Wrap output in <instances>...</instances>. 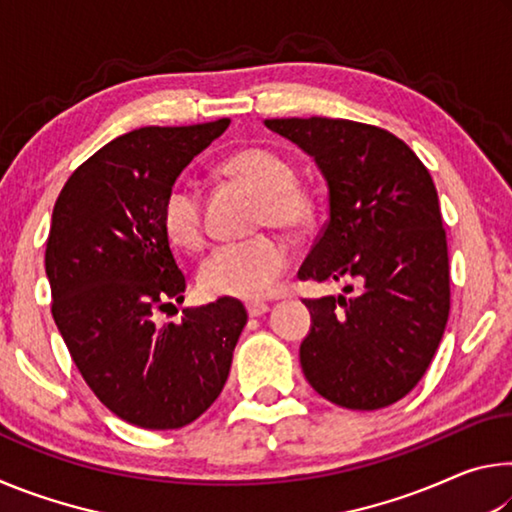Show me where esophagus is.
I'll return each mask as SVG.
<instances>
[{
  "instance_id": "34e87169",
  "label": "esophagus",
  "mask_w": 512,
  "mask_h": 512,
  "mask_svg": "<svg viewBox=\"0 0 512 512\" xmlns=\"http://www.w3.org/2000/svg\"><path fill=\"white\" fill-rule=\"evenodd\" d=\"M268 309H271V307H268L266 302H248V316H250V318L264 316Z\"/></svg>"
}]
</instances>
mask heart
Instances as JSON below:
<instances>
[{
	"instance_id": "obj_1",
	"label": "heart",
	"mask_w": 512,
	"mask_h": 512,
	"mask_svg": "<svg viewBox=\"0 0 512 512\" xmlns=\"http://www.w3.org/2000/svg\"><path fill=\"white\" fill-rule=\"evenodd\" d=\"M223 171L262 198L259 219L280 228H296L309 214L305 194L296 187L291 164L271 149L250 146L232 153ZM162 221L169 237L194 248L203 241V198L189 180H176L162 203ZM289 266V248L275 237L230 241L212 250L201 266V287L210 296L257 300L273 291Z\"/></svg>"
}]
</instances>
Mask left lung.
<instances>
[{
	"label": "left lung",
	"instance_id": "8db88e82",
	"mask_svg": "<svg viewBox=\"0 0 512 512\" xmlns=\"http://www.w3.org/2000/svg\"><path fill=\"white\" fill-rule=\"evenodd\" d=\"M314 158L329 219L302 262L311 282L354 280L305 300L300 366L325 400L354 411L393 404L427 372L449 316V259L436 185L400 137L350 119H264Z\"/></svg>",
	"mask_w": 512,
	"mask_h": 512
}]
</instances>
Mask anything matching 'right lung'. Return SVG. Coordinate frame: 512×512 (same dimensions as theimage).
I'll return each instance as SVG.
<instances>
[{
  "instance_id": "add662e5",
  "label": "right lung",
  "mask_w": 512,
  "mask_h": 512,
  "mask_svg": "<svg viewBox=\"0 0 512 512\" xmlns=\"http://www.w3.org/2000/svg\"><path fill=\"white\" fill-rule=\"evenodd\" d=\"M228 126L121 135L69 176L51 214V314L94 395L142 429H180L210 409L248 320L239 300L219 298L183 309L180 323H158L187 287L162 221L164 196Z\"/></svg>"
}]
</instances>
